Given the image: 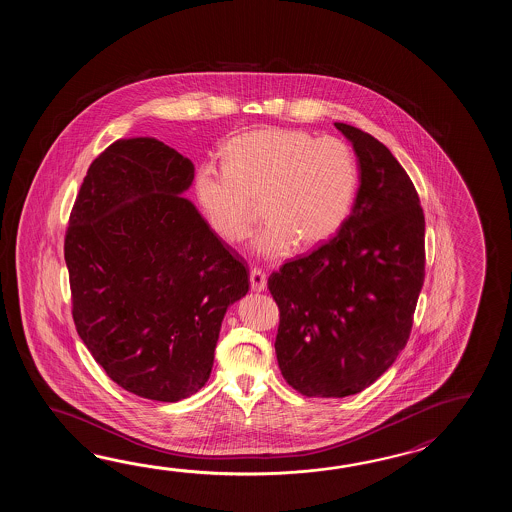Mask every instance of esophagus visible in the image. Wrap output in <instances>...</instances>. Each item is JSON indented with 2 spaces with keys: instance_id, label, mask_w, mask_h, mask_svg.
Returning a JSON list of instances; mask_svg holds the SVG:
<instances>
[{
  "instance_id": "obj_1",
  "label": "esophagus",
  "mask_w": 512,
  "mask_h": 512,
  "mask_svg": "<svg viewBox=\"0 0 512 512\" xmlns=\"http://www.w3.org/2000/svg\"><path fill=\"white\" fill-rule=\"evenodd\" d=\"M251 287L252 291H263L267 287V276L261 269H252L251 271Z\"/></svg>"
}]
</instances>
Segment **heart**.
<instances>
[{
	"label": "heart",
	"instance_id": "1",
	"mask_svg": "<svg viewBox=\"0 0 512 512\" xmlns=\"http://www.w3.org/2000/svg\"><path fill=\"white\" fill-rule=\"evenodd\" d=\"M359 163L348 144L293 128H261L230 139L223 166L203 164L194 190L210 229L229 243L252 225L261 203L265 225L254 240L261 258H282L298 243L311 249L333 238L359 190Z\"/></svg>",
	"mask_w": 512,
	"mask_h": 512
}]
</instances>
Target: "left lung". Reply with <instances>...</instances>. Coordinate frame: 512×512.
Returning a JSON list of instances; mask_svg holds the SVG:
<instances>
[{"instance_id":"1","label":"left lung","mask_w":512,"mask_h":512,"mask_svg":"<svg viewBox=\"0 0 512 512\" xmlns=\"http://www.w3.org/2000/svg\"><path fill=\"white\" fill-rule=\"evenodd\" d=\"M359 157L337 236L269 276L283 379L305 397H348L403 351L425 282V214L412 179L370 133L335 122Z\"/></svg>"}]
</instances>
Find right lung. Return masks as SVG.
<instances>
[{"label": "right lung", "mask_w": 512, "mask_h": 512, "mask_svg": "<svg viewBox=\"0 0 512 512\" xmlns=\"http://www.w3.org/2000/svg\"><path fill=\"white\" fill-rule=\"evenodd\" d=\"M192 181V161L164 142H113L87 170L64 241L78 335L111 381L163 403L205 386L223 316L251 285L181 196Z\"/></svg>", "instance_id": "obj_1"}]
</instances>
